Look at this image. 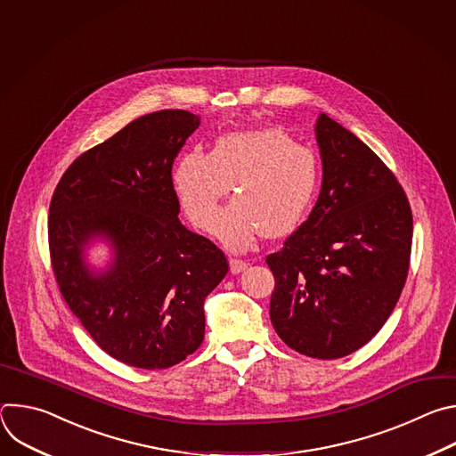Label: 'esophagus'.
Listing matches in <instances>:
<instances>
[{
    "mask_svg": "<svg viewBox=\"0 0 456 456\" xmlns=\"http://www.w3.org/2000/svg\"><path fill=\"white\" fill-rule=\"evenodd\" d=\"M229 265H231V273L232 274H240V273H243L245 269H247V262H243V259H240V257H231L229 259Z\"/></svg>",
    "mask_w": 456,
    "mask_h": 456,
    "instance_id": "obj_1",
    "label": "esophagus"
}]
</instances>
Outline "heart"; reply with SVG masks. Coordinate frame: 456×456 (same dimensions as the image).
Returning <instances> with one entry per match:
<instances>
[{
    "mask_svg": "<svg viewBox=\"0 0 456 456\" xmlns=\"http://www.w3.org/2000/svg\"><path fill=\"white\" fill-rule=\"evenodd\" d=\"M319 171L312 148L280 127H257L220 137L211 153L180 155L173 187L187 218L211 231L217 204L232 183L239 197L216 221V234L241 250L259 232L278 238L294 231L314 200Z\"/></svg>",
    "mask_w": 456,
    "mask_h": 456,
    "instance_id": "b5f03b06",
    "label": "heart"
}]
</instances>
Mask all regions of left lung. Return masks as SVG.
<instances>
[{
  "instance_id": "1",
  "label": "left lung",
  "mask_w": 456,
  "mask_h": 456,
  "mask_svg": "<svg viewBox=\"0 0 456 456\" xmlns=\"http://www.w3.org/2000/svg\"><path fill=\"white\" fill-rule=\"evenodd\" d=\"M322 160L308 218L267 256L274 274L271 321L292 350L339 359L364 346L404 289L413 216L387 166L329 115L315 122Z\"/></svg>"
}]
</instances>
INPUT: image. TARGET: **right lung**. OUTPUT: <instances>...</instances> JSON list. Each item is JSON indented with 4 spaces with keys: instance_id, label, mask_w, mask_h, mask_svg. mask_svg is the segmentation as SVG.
Returning <instances> with one entry per match:
<instances>
[{
    "instance_id": "add662e5",
    "label": "right lung",
    "mask_w": 456,
    "mask_h": 456,
    "mask_svg": "<svg viewBox=\"0 0 456 456\" xmlns=\"http://www.w3.org/2000/svg\"><path fill=\"white\" fill-rule=\"evenodd\" d=\"M199 126L183 110L135 118L77 157L50 202V259L64 301L108 355L135 368H169L202 345L204 301L229 271L224 252L178 220L171 169ZM97 235L114 247L104 273L84 262Z\"/></svg>"
}]
</instances>
